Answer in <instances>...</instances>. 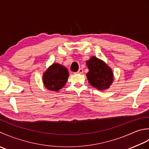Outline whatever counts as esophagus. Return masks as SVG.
<instances>
[{
    "label": "esophagus",
    "mask_w": 149,
    "mask_h": 149,
    "mask_svg": "<svg viewBox=\"0 0 149 149\" xmlns=\"http://www.w3.org/2000/svg\"><path fill=\"white\" fill-rule=\"evenodd\" d=\"M83 72H84L83 69H81V68H80V69H78V71H77V73L78 74H81V73H83Z\"/></svg>",
    "instance_id": "esophagus-1"
}]
</instances>
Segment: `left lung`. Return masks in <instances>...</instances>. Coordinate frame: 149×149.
<instances>
[{"mask_svg":"<svg viewBox=\"0 0 149 149\" xmlns=\"http://www.w3.org/2000/svg\"><path fill=\"white\" fill-rule=\"evenodd\" d=\"M89 72L87 78L89 83L100 91L109 88L113 81L112 69L102 61L95 56H92L86 62Z\"/></svg>","mask_w":149,"mask_h":149,"instance_id":"obj_1","label":"left lung"}]
</instances>
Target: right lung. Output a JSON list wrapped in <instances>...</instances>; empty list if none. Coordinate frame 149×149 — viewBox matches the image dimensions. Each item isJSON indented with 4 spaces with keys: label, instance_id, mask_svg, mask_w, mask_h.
<instances>
[{
    "label": "right lung",
    "instance_id": "right-lung-1",
    "mask_svg": "<svg viewBox=\"0 0 149 149\" xmlns=\"http://www.w3.org/2000/svg\"><path fill=\"white\" fill-rule=\"evenodd\" d=\"M69 72L64 66L54 63L43 74V82L47 89L58 92L65 86L68 80Z\"/></svg>",
    "mask_w": 149,
    "mask_h": 149
}]
</instances>
